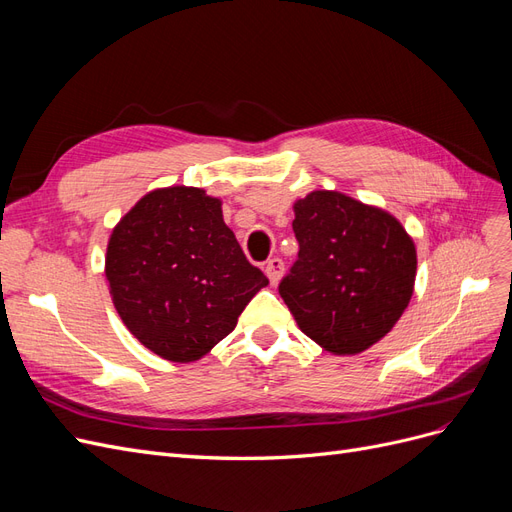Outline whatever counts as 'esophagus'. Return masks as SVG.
<instances>
[{"label":"esophagus","instance_id":"34e87169","mask_svg":"<svg viewBox=\"0 0 512 512\" xmlns=\"http://www.w3.org/2000/svg\"><path fill=\"white\" fill-rule=\"evenodd\" d=\"M265 273H267V277H269V282L271 284H277L282 280V273H284V260L282 258H277V256H273V258H269L267 260V265H265Z\"/></svg>","mask_w":512,"mask_h":512}]
</instances>
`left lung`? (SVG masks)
<instances>
[{
	"instance_id": "1",
	"label": "left lung",
	"mask_w": 512,
	"mask_h": 512,
	"mask_svg": "<svg viewBox=\"0 0 512 512\" xmlns=\"http://www.w3.org/2000/svg\"><path fill=\"white\" fill-rule=\"evenodd\" d=\"M299 256L280 294L299 329L333 354L376 344L404 314L416 277V250L393 215L339 192L294 203Z\"/></svg>"
}]
</instances>
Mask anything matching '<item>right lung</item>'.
I'll use <instances>...</instances> for the list:
<instances>
[{
	"mask_svg": "<svg viewBox=\"0 0 512 512\" xmlns=\"http://www.w3.org/2000/svg\"><path fill=\"white\" fill-rule=\"evenodd\" d=\"M106 280L130 333L175 363L222 342L269 284L224 224L220 200L183 185L153 190L123 215L106 247Z\"/></svg>",
	"mask_w": 512,
	"mask_h": 512,
	"instance_id": "obj_1",
	"label": "right lung"
}]
</instances>
